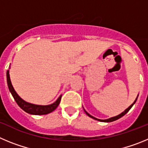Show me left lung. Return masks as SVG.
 Here are the masks:
<instances>
[{"label": "left lung", "instance_id": "8db88e82", "mask_svg": "<svg viewBox=\"0 0 148 148\" xmlns=\"http://www.w3.org/2000/svg\"><path fill=\"white\" fill-rule=\"evenodd\" d=\"M137 99H138V97H137L136 99V100L134 101V102H133V104H132L131 105H130V107H129V108H127V109L125 110L124 111V112H122V113H121V114L118 115V116H114V117H112V118L108 119H104V120H103V119H96V118H95V117H93V116H91V115H90V114H89V113H87V111H86L85 110H84V112H85V113H86V114L87 115V116H90V118L93 119H95V120H97V121H102V122H111V121H116V120H117V119H119L121 118V117H122L123 116H125V115L127 113L128 111H129V110H130V109H131V108H132V107H133V104H135V103H136V101Z\"/></svg>", "mask_w": 148, "mask_h": 148}]
</instances>
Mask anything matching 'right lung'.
Returning a JSON list of instances; mask_svg holds the SVG:
<instances>
[{"label": "right lung", "instance_id": "right-lung-1", "mask_svg": "<svg viewBox=\"0 0 148 148\" xmlns=\"http://www.w3.org/2000/svg\"><path fill=\"white\" fill-rule=\"evenodd\" d=\"M6 80H7V84L8 87H9V90H10V92H11V94L12 95L13 98H14L15 101H16L17 104H18V105L23 110H24L25 112H27V113H29V114H48V113H52L53 111H54L57 108L58 104H60L62 95H60L59 97H58V99H57L54 103H53L52 104H49V105H37V104H31V103L27 102V101H25L24 100H23V99L17 94V92H15V90L13 88L12 84L11 83V80H10V71H9V70H7V72H6Z\"/></svg>", "mask_w": 148, "mask_h": 148}]
</instances>
